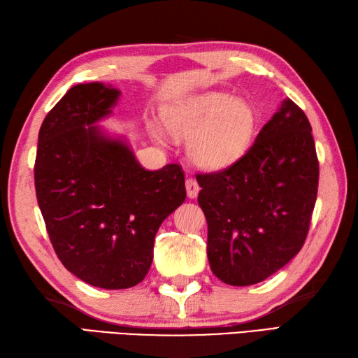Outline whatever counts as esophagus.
<instances>
[{
  "label": "esophagus",
  "instance_id": "1",
  "mask_svg": "<svg viewBox=\"0 0 358 358\" xmlns=\"http://www.w3.org/2000/svg\"><path fill=\"white\" fill-rule=\"evenodd\" d=\"M199 191H200V186L199 183L194 178L189 177L186 180V192H187V196L189 199H195L196 195H199Z\"/></svg>",
  "mask_w": 358,
  "mask_h": 358
}]
</instances>
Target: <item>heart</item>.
<instances>
[{"label": "heart", "mask_w": 358, "mask_h": 358, "mask_svg": "<svg viewBox=\"0 0 358 358\" xmlns=\"http://www.w3.org/2000/svg\"><path fill=\"white\" fill-rule=\"evenodd\" d=\"M164 124L180 138H191L192 162L208 171L223 169L248 150L257 127L254 106L222 92L192 96L164 112Z\"/></svg>", "instance_id": "b5f03b06"}]
</instances>
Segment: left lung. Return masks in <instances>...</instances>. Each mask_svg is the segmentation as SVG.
Wrapping results in <instances>:
<instances>
[{
  "instance_id": "obj_1",
  "label": "left lung",
  "mask_w": 358,
  "mask_h": 358,
  "mask_svg": "<svg viewBox=\"0 0 358 358\" xmlns=\"http://www.w3.org/2000/svg\"><path fill=\"white\" fill-rule=\"evenodd\" d=\"M313 127L287 98L252 146L223 171L196 173L208 258L226 285L260 283L300 252L317 200Z\"/></svg>"
}]
</instances>
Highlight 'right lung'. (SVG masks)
<instances>
[{"label":"right lung","instance_id":"add662e5","mask_svg":"<svg viewBox=\"0 0 358 358\" xmlns=\"http://www.w3.org/2000/svg\"><path fill=\"white\" fill-rule=\"evenodd\" d=\"M120 90H67L45 115L35 159L38 206L64 268L86 283L126 289L146 277L158 227L186 199L178 164L146 171L123 140L94 126Z\"/></svg>","mask_w":358,"mask_h":358}]
</instances>
